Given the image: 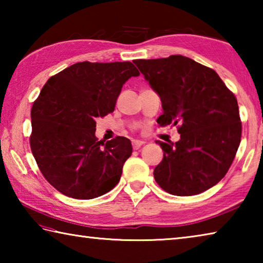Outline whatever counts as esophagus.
<instances>
[{
    "mask_svg": "<svg viewBox=\"0 0 263 263\" xmlns=\"http://www.w3.org/2000/svg\"><path fill=\"white\" fill-rule=\"evenodd\" d=\"M142 145H144V141H141V140H137V139L132 140V146H133V149H138V148H140Z\"/></svg>",
    "mask_w": 263,
    "mask_h": 263,
    "instance_id": "obj_1",
    "label": "esophagus"
}]
</instances>
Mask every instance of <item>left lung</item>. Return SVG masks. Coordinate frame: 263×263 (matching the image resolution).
<instances>
[{"label": "left lung", "mask_w": 263, "mask_h": 263, "mask_svg": "<svg viewBox=\"0 0 263 263\" xmlns=\"http://www.w3.org/2000/svg\"><path fill=\"white\" fill-rule=\"evenodd\" d=\"M161 100L160 126L180 124L179 141L157 140L163 159L154 179L176 196L201 194L216 185L233 162L241 139L235 96L215 70L180 54L135 60Z\"/></svg>", "instance_id": "8db88e82"}]
</instances>
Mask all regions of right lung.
Here are the masks:
<instances>
[{"label": "right lung", "mask_w": 263, "mask_h": 263, "mask_svg": "<svg viewBox=\"0 0 263 263\" xmlns=\"http://www.w3.org/2000/svg\"><path fill=\"white\" fill-rule=\"evenodd\" d=\"M140 73L130 61L78 62L51 77L31 109L30 146L42 174L68 197L114 189L132 154L130 139L95 136L96 118L115 110L123 84Z\"/></svg>", "instance_id": "add662e5"}]
</instances>
